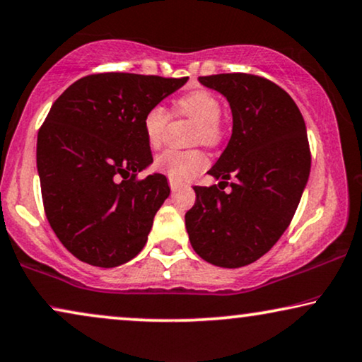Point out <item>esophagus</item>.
<instances>
[{
    "instance_id": "34e87169",
    "label": "esophagus",
    "mask_w": 362,
    "mask_h": 362,
    "mask_svg": "<svg viewBox=\"0 0 362 362\" xmlns=\"http://www.w3.org/2000/svg\"><path fill=\"white\" fill-rule=\"evenodd\" d=\"M170 187H171V191H177L181 187V182H177L175 180H170Z\"/></svg>"
}]
</instances>
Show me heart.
<instances>
[{
  "label": "heart",
  "instance_id": "heart-1",
  "mask_svg": "<svg viewBox=\"0 0 362 362\" xmlns=\"http://www.w3.org/2000/svg\"><path fill=\"white\" fill-rule=\"evenodd\" d=\"M175 111L176 115L187 116V118L196 121L194 131H192V143L214 146L223 138V105L221 100L211 91L199 89V91H192L189 95L181 96L176 101ZM168 121H170V115H168L166 107L159 105L153 106L144 115L143 129L151 148H158L161 144ZM204 166L206 156L199 149H189V151L166 149L154 159V168L175 181L191 180Z\"/></svg>",
  "mask_w": 362,
  "mask_h": 362
}]
</instances>
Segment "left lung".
<instances>
[{"label": "left lung", "instance_id": "1", "mask_svg": "<svg viewBox=\"0 0 362 362\" xmlns=\"http://www.w3.org/2000/svg\"><path fill=\"white\" fill-rule=\"evenodd\" d=\"M226 98L233 134L211 170L213 186H194L186 229L192 250L219 267L247 266L288 229L311 171L303 115L288 93L246 73L201 76ZM234 177L232 191L223 187Z\"/></svg>", "mask_w": 362, "mask_h": 362}]
</instances>
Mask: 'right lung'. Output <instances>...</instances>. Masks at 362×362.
<instances>
[{
    "label": "right lung",
    "mask_w": 362,
    "mask_h": 362,
    "mask_svg": "<svg viewBox=\"0 0 362 362\" xmlns=\"http://www.w3.org/2000/svg\"><path fill=\"white\" fill-rule=\"evenodd\" d=\"M186 81L89 74L51 106L36 144L41 196L49 226L79 261L116 267L146 244L170 186L159 173L136 177L153 163L143 119Z\"/></svg>",
    "instance_id": "obj_1"
}]
</instances>
